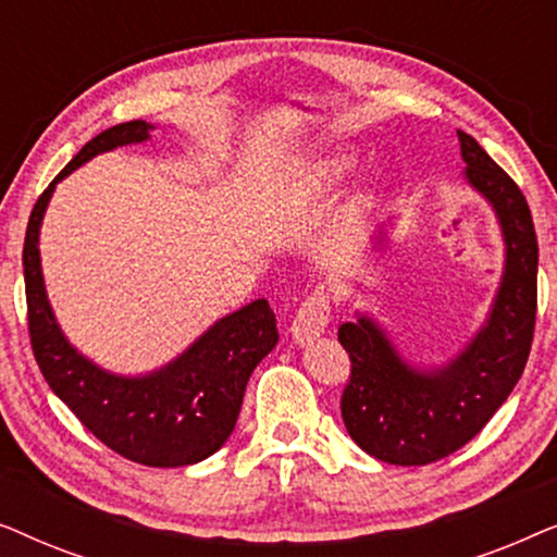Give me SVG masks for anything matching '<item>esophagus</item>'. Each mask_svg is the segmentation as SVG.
Returning <instances> with one entry per match:
<instances>
[{
  "label": "esophagus",
  "mask_w": 557,
  "mask_h": 557,
  "mask_svg": "<svg viewBox=\"0 0 557 557\" xmlns=\"http://www.w3.org/2000/svg\"><path fill=\"white\" fill-rule=\"evenodd\" d=\"M332 309H330V296L324 292H314L307 296V301L301 304L299 311H296L294 324H292V339L296 345L304 347L317 337H322L326 324H330Z\"/></svg>",
  "instance_id": "esophagus-1"
}]
</instances>
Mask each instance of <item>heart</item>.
<instances>
[{"mask_svg":"<svg viewBox=\"0 0 557 557\" xmlns=\"http://www.w3.org/2000/svg\"><path fill=\"white\" fill-rule=\"evenodd\" d=\"M349 166H352V159H349V157L326 159V162L319 164V170L314 172V182L319 187H330L337 180L345 177V174L349 172Z\"/></svg>","mask_w":557,"mask_h":557,"instance_id":"heart-1","label":"heart"}]
</instances>
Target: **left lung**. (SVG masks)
<instances>
[{
  "mask_svg": "<svg viewBox=\"0 0 557 557\" xmlns=\"http://www.w3.org/2000/svg\"><path fill=\"white\" fill-rule=\"evenodd\" d=\"M463 182L497 218L505 269L474 337L441 364H416L400 355L372 314L355 311L339 326L352 375L342 393V418L362 451L398 467H423L454 454L490 423L528 364L537 309V238L528 200L512 177L459 132ZM387 233L372 235L383 250Z\"/></svg>",
  "mask_w": 557,
  "mask_h": 557,
  "instance_id": "left-lung-1",
  "label": "left lung"
}]
</instances>
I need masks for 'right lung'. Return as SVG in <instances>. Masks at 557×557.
<instances>
[{"label": "right lung", "instance_id": "right-lung-1", "mask_svg": "<svg viewBox=\"0 0 557 557\" xmlns=\"http://www.w3.org/2000/svg\"><path fill=\"white\" fill-rule=\"evenodd\" d=\"M154 124L126 121L94 136L35 202L27 223L25 292L35 360L52 393L113 451L144 467L174 469L208 459L231 438L250 372L276 347V317L256 299L210 324L162 368L121 375L101 368L65 337L45 292L40 227L58 182L90 159L151 139Z\"/></svg>", "mask_w": 557, "mask_h": 557}]
</instances>
